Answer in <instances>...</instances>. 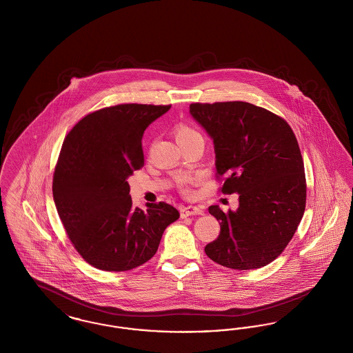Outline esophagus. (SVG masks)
<instances>
[{
	"label": "esophagus",
	"mask_w": 353,
	"mask_h": 353,
	"mask_svg": "<svg viewBox=\"0 0 353 353\" xmlns=\"http://www.w3.org/2000/svg\"><path fill=\"white\" fill-rule=\"evenodd\" d=\"M203 210L200 206H193V205H189V206H184L180 209V216L181 219H186L189 216H197V214H202Z\"/></svg>",
	"instance_id": "34e87169"
}]
</instances>
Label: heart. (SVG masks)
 <instances>
[{"instance_id":"obj_1","label":"heart","mask_w":353,"mask_h":353,"mask_svg":"<svg viewBox=\"0 0 353 353\" xmlns=\"http://www.w3.org/2000/svg\"><path fill=\"white\" fill-rule=\"evenodd\" d=\"M174 132H176V139H177L179 143H183V141H186V140H189V139L201 136L196 130H193L192 127H189V125H186V124H179V125H176Z\"/></svg>"}]
</instances>
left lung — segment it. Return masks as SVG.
<instances>
[{
    "label": "left lung",
    "mask_w": 353,
    "mask_h": 353,
    "mask_svg": "<svg viewBox=\"0 0 353 353\" xmlns=\"http://www.w3.org/2000/svg\"><path fill=\"white\" fill-rule=\"evenodd\" d=\"M189 112L213 140L222 192L239 196L236 210L209 208L221 232L205 246L206 255L229 269L269 265L295 234L305 208L295 134L283 119L246 101L193 103Z\"/></svg>",
    "instance_id": "obj_1"
}]
</instances>
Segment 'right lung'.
Listing matches in <instances>:
<instances>
[{
  "label": "right lung",
  "mask_w": 353,
  "mask_h": 353,
  "mask_svg": "<svg viewBox=\"0 0 353 353\" xmlns=\"http://www.w3.org/2000/svg\"><path fill=\"white\" fill-rule=\"evenodd\" d=\"M169 108H103L79 120L63 141L52 197L74 248L97 269L127 271L145 263L164 230L180 217L167 202L134 208L127 181L144 165V131Z\"/></svg>",
  "instance_id": "1"
}]
</instances>
